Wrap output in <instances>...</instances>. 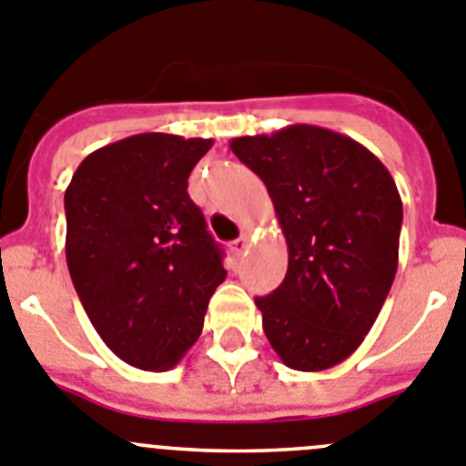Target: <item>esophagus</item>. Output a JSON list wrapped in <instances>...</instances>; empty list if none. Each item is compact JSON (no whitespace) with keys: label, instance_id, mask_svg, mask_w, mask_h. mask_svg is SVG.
<instances>
[{"label":"esophagus","instance_id":"obj_1","mask_svg":"<svg viewBox=\"0 0 466 466\" xmlns=\"http://www.w3.org/2000/svg\"><path fill=\"white\" fill-rule=\"evenodd\" d=\"M246 248H248V237H246V234L238 238H234V241L229 243V250H232L234 255H241Z\"/></svg>","mask_w":466,"mask_h":466}]
</instances>
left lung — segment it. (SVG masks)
Instances as JSON below:
<instances>
[{
    "label": "left lung",
    "instance_id": "1",
    "mask_svg": "<svg viewBox=\"0 0 466 466\" xmlns=\"http://www.w3.org/2000/svg\"><path fill=\"white\" fill-rule=\"evenodd\" d=\"M267 186L288 243V271L258 297L285 367L322 371L358 350L400 262L401 197L383 162L350 137L288 125L229 144Z\"/></svg>",
    "mask_w": 466,
    "mask_h": 466
}]
</instances>
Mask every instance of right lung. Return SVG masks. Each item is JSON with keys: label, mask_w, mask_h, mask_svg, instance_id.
I'll return each mask as SVG.
<instances>
[{"label": "right lung", "mask_w": 466, "mask_h": 466, "mask_svg": "<svg viewBox=\"0 0 466 466\" xmlns=\"http://www.w3.org/2000/svg\"><path fill=\"white\" fill-rule=\"evenodd\" d=\"M211 139L146 132L95 150L65 192L66 267L102 341L144 371L176 367L225 280L223 250L187 195Z\"/></svg>", "instance_id": "1"}]
</instances>
